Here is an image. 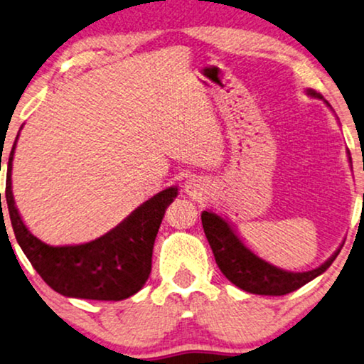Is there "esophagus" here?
<instances>
[{
  "instance_id": "34e87169",
  "label": "esophagus",
  "mask_w": 364,
  "mask_h": 364,
  "mask_svg": "<svg viewBox=\"0 0 364 364\" xmlns=\"http://www.w3.org/2000/svg\"><path fill=\"white\" fill-rule=\"evenodd\" d=\"M185 190L191 200L201 201V200H205V196L208 195V183L205 181V179L193 176V178H190V181L185 185Z\"/></svg>"
}]
</instances>
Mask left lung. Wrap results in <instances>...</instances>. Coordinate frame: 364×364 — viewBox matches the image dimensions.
I'll return each instance as SVG.
<instances>
[{
  "mask_svg": "<svg viewBox=\"0 0 364 364\" xmlns=\"http://www.w3.org/2000/svg\"><path fill=\"white\" fill-rule=\"evenodd\" d=\"M308 95L313 98L323 100V96L318 95L314 90H308ZM201 223L221 273L232 284L253 294L283 296V294L296 291L316 276L324 273L336 259V256L340 255V250H338L319 268L304 271V273H293V271L276 268V266L266 263L264 259L258 258L253 251L246 248L226 220H223L216 213L203 211Z\"/></svg>",
  "mask_w": 364,
  "mask_h": 364,
  "instance_id": "left-lung-1",
  "label": "left lung"
}]
</instances>
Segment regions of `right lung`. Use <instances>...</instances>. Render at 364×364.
I'll return each mask as SVG.
<instances>
[{"mask_svg":"<svg viewBox=\"0 0 364 364\" xmlns=\"http://www.w3.org/2000/svg\"><path fill=\"white\" fill-rule=\"evenodd\" d=\"M14 148L16 141L9 153L6 173L9 220L18 245L43 281L68 298L121 301L138 293L151 273L154 240L164 211L178 195V188H168L154 195L98 240L75 246H50L28 230L14 206L11 191Z\"/></svg>","mask_w":364,"mask_h":364,"instance_id":"right-lung-1","label":"right lung"}]
</instances>
